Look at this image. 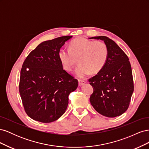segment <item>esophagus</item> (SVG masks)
Here are the masks:
<instances>
[{"instance_id": "obj_1", "label": "esophagus", "mask_w": 149, "mask_h": 149, "mask_svg": "<svg viewBox=\"0 0 149 149\" xmlns=\"http://www.w3.org/2000/svg\"><path fill=\"white\" fill-rule=\"evenodd\" d=\"M86 83V81L84 80H82V79H79V86H81L83 85L84 83Z\"/></svg>"}]
</instances>
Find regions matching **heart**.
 <instances>
[{
    "label": "heart",
    "mask_w": 149,
    "mask_h": 149,
    "mask_svg": "<svg viewBox=\"0 0 149 149\" xmlns=\"http://www.w3.org/2000/svg\"><path fill=\"white\" fill-rule=\"evenodd\" d=\"M58 56L63 67L68 71L74 68L78 59L80 65L75 74L84 78L90 72L97 73L103 69L109 57V49L104 42L81 37L71 41L68 49H61Z\"/></svg>",
    "instance_id": "obj_1"
}]
</instances>
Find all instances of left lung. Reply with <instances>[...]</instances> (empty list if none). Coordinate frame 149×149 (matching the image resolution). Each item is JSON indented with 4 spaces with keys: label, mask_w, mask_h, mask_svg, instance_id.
Returning a JSON list of instances; mask_svg holds the SVG:
<instances>
[{
    "label": "left lung",
    "mask_w": 149,
    "mask_h": 149,
    "mask_svg": "<svg viewBox=\"0 0 149 149\" xmlns=\"http://www.w3.org/2000/svg\"><path fill=\"white\" fill-rule=\"evenodd\" d=\"M90 38L100 39L109 49L105 66L88 79L93 93L91 105L97 112L108 118H115L127 111L134 91L131 66L127 55L113 40L105 36Z\"/></svg>",
    "instance_id": "1"
}]
</instances>
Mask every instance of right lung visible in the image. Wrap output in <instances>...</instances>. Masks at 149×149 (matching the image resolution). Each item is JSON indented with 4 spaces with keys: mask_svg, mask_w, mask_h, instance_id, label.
<instances>
[{
    "mask_svg": "<svg viewBox=\"0 0 149 149\" xmlns=\"http://www.w3.org/2000/svg\"><path fill=\"white\" fill-rule=\"evenodd\" d=\"M72 36H63L39 44L26 56L20 71L19 93L30 118L43 123L57 120L68 104V96L78 81L63 68L60 48Z\"/></svg>",
    "mask_w": 149,
    "mask_h": 149,
    "instance_id": "1",
    "label": "right lung"
}]
</instances>
